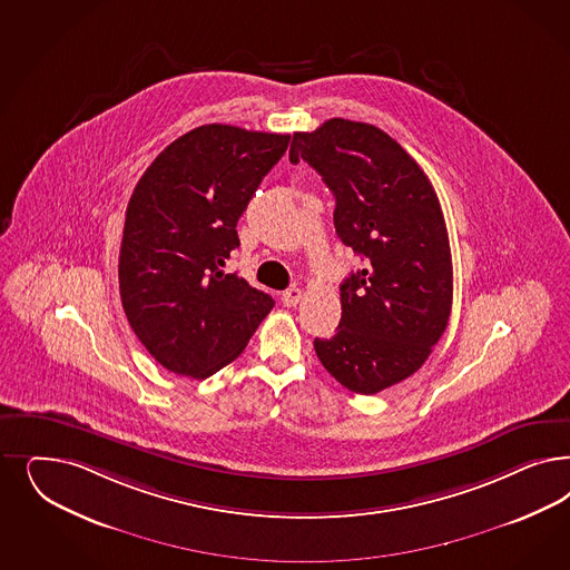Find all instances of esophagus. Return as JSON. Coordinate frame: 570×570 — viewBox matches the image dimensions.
<instances>
[{"label": "esophagus", "instance_id": "esophagus-1", "mask_svg": "<svg viewBox=\"0 0 570 570\" xmlns=\"http://www.w3.org/2000/svg\"><path fill=\"white\" fill-rule=\"evenodd\" d=\"M299 299H302V289H297V287H289L287 292L281 294V302H283L287 308L295 306Z\"/></svg>", "mask_w": 570, "mask_h": 570}]
</instances>
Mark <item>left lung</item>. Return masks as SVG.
<instances>
[{
  "mask_svg": "<svg viewBox=\"0 0 570 570\" xmlns=\"http://www.w3.org/2000/svg\"><path fill=\"white\" fill-rule=\"evenodd\" d=\"M299 159L335 197L337 237L367 262L342 283V321L314 350L342 386L371 396L422 367L446 330L453 264L441 203L417 161L371 124L335 117L295 131L289 161Z\"/></svg>",
  "mask_w": 570,
  "mask_h": 570,
  "instance_id": "8db88e82",
  "label": "left lung"
}]
</instances>
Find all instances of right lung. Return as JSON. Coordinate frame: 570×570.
Returning <instances> with one entry per match:
<instances>
[{
    "label": "right lung",
    "instance_id": "right-lung-1",
    "mask_svg": "<svg viewBox=\"0 0 570 570\" xmlns=\"http://www.w3.org/2000/svg\"><path fill=\"white\" fill-rule=\"evenodd\" d=\"M289 134L209 124L164 148L136 184L119 252L129 327L167 371L205 380L233 363L275 299L226 262L237 222Z\"/></svg>",
    "mask_w": 570,
    "mask_h": 570
}]
</instances>
